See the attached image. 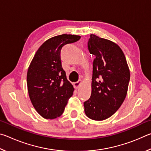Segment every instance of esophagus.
I'll use <instances>...</instances> for the list:
<instances>
[{
    "instance_id": "esophagus-1",
    "label": "esophagus",
    "mask_w": 151,
    "mask_h": 151,
    "mask_svg": "<svg viewBox=\"0 0 151 151\" xmlns=\"http://www.w3.org/2000/svg\"><path fill=\"white\" fill-rule=\"evenodd\" d=\"M82 83H83L82 81L79 80L78 82L74 83V87H75V88H78L79 87H80V86L82 85Z\"/></svg>"
}]
</instances>
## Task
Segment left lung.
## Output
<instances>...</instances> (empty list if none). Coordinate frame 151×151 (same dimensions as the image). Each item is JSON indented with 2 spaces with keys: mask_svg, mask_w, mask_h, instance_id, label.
<instances>
[{
  "mask_svg": "<svg viewBox=\"0 0 151 151\" xmlns=\"http://www.w3.org/2000/svg\"><path fill=\"white\" fill-rule=\"evenodd\" d=\"M88 50L95 57L93 64L91 95L84 103L89 119L103 121L116 112L127 96L130 70L119 46L91 35Z\"/></svg>",
  "mask_w": 151,
  "mask_h": 151,
  "instance_id": "1",
  "label": "left lung"
}]
</instances>
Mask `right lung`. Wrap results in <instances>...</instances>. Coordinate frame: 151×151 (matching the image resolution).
<instances>
[{
  "instance_id": "add662e5",
  "label": "right lung",
  "mask_w": 151,
  "mask_h": 151,
  "mask_svg": "<svg viewBox=\"0 0 151 151\" xmlns=\"http://www.w3.org/2000/svg\"><path fill=\"white\" fill-rule=\"evenodd\" d=\"M80 39L78 35L66 34L50 38L39 47L30 64L28 92L33 106L43 118L59 117L73 95L75 89L62 67L60 50Z\"/></svg>"
}]
</instances>
